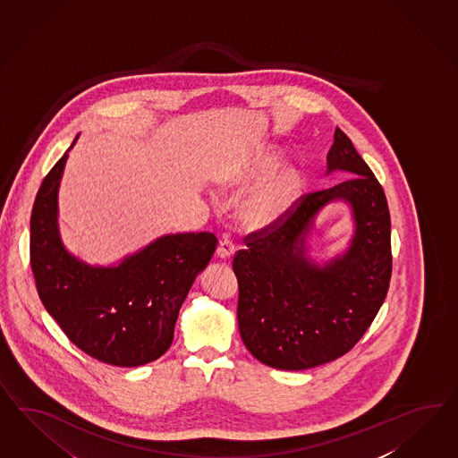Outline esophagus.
<instances>
[{"label": "esophagus", "mask_w": 458, "mask_h": 458, "mask_svg": "<svg viewBox=\"0 0 458 458\" xmlns=\"http://www.w3.org/2000/svg\"><path fill=\"white\" fill-rule=\"evenodd\" d=\"M233 253H235V245L232 243V240L223 238L220 245L216 248V257L222 259V260H228V259L233 257Z\"/></svg>", "instance_id": "obj_1"}]
</instances>
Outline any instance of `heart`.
<instances>
[{"instance_id":"1","label":"heart","mask_w":458,"mask_h":458,"mask_svg":"<svg viewBox=\"0 0 458 458\" xmlns=\"http://www.w3.org/2000/svg\"><path fill=\"white\" fill-rule=\"evenodd\" d=\"M280 163V155L265 149L247 161L235 174H230L228 185L247 188L261 179L240 199L238 218L251 232H261L276 226L292 211L301 190V176L295 168H282L271 174ZM269 178L267 179L266 176Z\"/></svg>"}]
</instances>
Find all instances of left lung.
<instances>
[{"label":"left lung","instance_id":"obj_1","mask_svg":"<svg viewBox=\"0 0 458 458\" xmlns=\"http://www.w3.org/2000/svg\"><path fill=\"white\" fill-rule=\"evenodd\" d=\"M334 172L350 178L301 198L270 232L247 236V250L233 260L242 340L273 369L307 370L340 359L369 330L388 292L384 188L340 128L327 157V174ZM335 200L351 208L354 235L342 254L318 264L308 253V236L318 213Z\"/></svg>","mask_w":458,"mask_h":458}]
</instances>
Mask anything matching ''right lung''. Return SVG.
<instances>
[{"mask_svg":"<svg viewBox=\"0 0 458 458\" xmlns=\"http://www.w3.org/2000/svg\"><path fill=\"white\" fill-rule=\"evenodd\" d=\"M66 149L45 176L31 211V270L47 311L89 357L140 367L174 342L186 295L216 248L213 233H170L108 267L70 253L60 235L58 191Z\"/></svg>","mask_w":458,"mask_h":458,"instance_id":"1","label":"right lung"}]
</instances>
